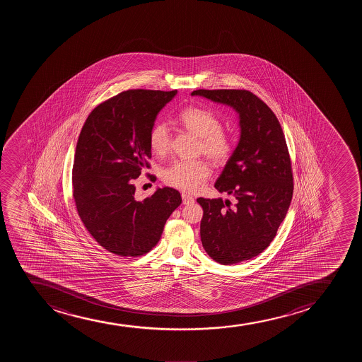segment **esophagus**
<instances>
[{
    "instance_id": "1",
    "label": "esophagus",
    "mask_w": 362,
    "mask_h": 362,
    "mask_svg": "<svg viewBox=\"0 0 362 362\" xmlns=\"http://www.w3.org/2000/svg\"><path fill=\"white\" fill-rule=\"evenodd\" d=\"M182 203L185 205H188V204L194 203V198L191 196V194H188V193H182Z\"/></svg>"
}]
</instances>
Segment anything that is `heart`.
I'll return each instance as SVG.
<instances>
[{
	"mask_svg": "<svg viewBox=\"0 0 362 362\" xmlns=\"http://www.w3.org/2000/svg\"><path fill=\"white\" fill-rule=\"evenodd\" d=\"M179 123L189 133L199 137L198 151L214 162L226 163L230 158L234 144L229 135L222 132V122L214 113L203 108H185L179 115ZM151 150L156 154H165L171 144V134L165 123L152 127L148 136ZM211 174V168L203 159L176 160L163 171V180L173 187L182 191L197 192Z\"/></svg>",
	"mask_w": 362,
	"mask_h": 362,
	"instance_id": "obj_1",
	"label": "heart"
}]
</instances>
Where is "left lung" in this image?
Instances as JSON below:
<instances>
[{
    "mask_svg": "<svg viewBox=\"0 0 362 362\" xmlns=\"http://www.w3.org/2000/svg\"><path fill=\"white\" fill-rule=\"evenodd\" d=\"M199 95L228 105L239 115L240 139L215 183L229 200L197 202L204 210L200 239L221 264L247 261L269 246L286 216L293 193L291 159L281 125L262 100L244 89H198Z\"/></svg>",
    "mask_w": 362,
    "mask_h": 362,
    "instance_id": "obj_1",
    "label": "left lung"
}]
</instances>
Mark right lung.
<instances>
[{
	"label": "right lung",
	"mask_w": 362,
	"mask_h": 362,
	"mask_svg": "<svg viewBox=\"0 0 362 362\" xmlns=\"http://www.w3.org/2000/svg\"><path fill=\"white\" fill-rule=\"evenodd\" d=\"M176 93H121L96 106L79 134L72 168L79 218L99 245L122 257L150 252L182 202L179 191L170 187L137 200L134 185L150 168L148 136L157 115Z\"/></svg>",
	"instance_id": "obj_1"
}]
</instances>
